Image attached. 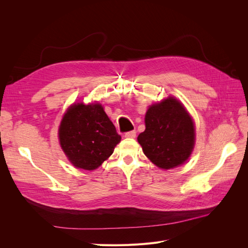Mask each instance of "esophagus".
Returning a JSON list of instances; mask_svg holds the SVG:
<instances>
[{
  "instance_id": "obj_1",
  "label": "esophagus",
  "mask_w": 248,
  "mask_h": 248,
  "mask_svg": "<svg viewBox=\"0 0 248 248\" xmlns=\"http://www.w3.org/2000/svg\"><path fill=\"white\" fill-rule=\"evenodd\" d=\"M136 137H137L136 130H131V131H128L125 133V138H127V139H134Z\"/></svg>"
}]
</instances>
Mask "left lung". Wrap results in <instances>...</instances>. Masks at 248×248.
Returning a JSON list of instances; mask_svg holds the SVG:
<instances>
[{"instance_id":"left-lung-1","label":"left lung","mask_w":248,"mask_h":248,"mask_svg":"<svg viewBox=\"0 0 248 248\" xmlns=\"http://www.w3.org/2000/svg\"><path fill=\"white\" fill-rule=\"evenodd\" d=\"M146 129L138 140L155 166L169 170L188 159L194 145L193 122L178 100L170 98L150 107Z\"/></svg>"}]
</instances>
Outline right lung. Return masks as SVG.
Instances as JSON below:
<instances>
[{
  "label": "right lung",
  "instance_id": "1",
  "mask_svg": "<svg viewBox=\"0 0 248 248\" xmlns=\"http://www.w3.org/2000/svg\"><path fill=\"white\" fill-rule=\"evenodd\" d=\"M60 144L74 167L92 170L101 166L121 140L101 104H73L59 128Z\"/></svg>",
  "mask_w": 248,
  "mask_h": 248
}]
</instances>
